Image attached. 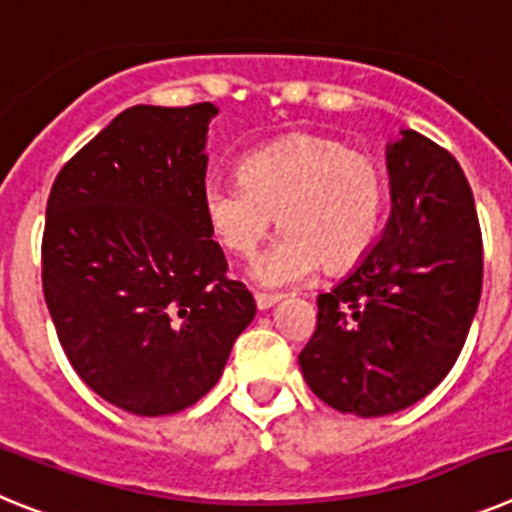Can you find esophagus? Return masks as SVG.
Listing matches in <instances>:
<instances>
[{"mask_svg":"<svg viewBox=\"0 0 512 512\" xmlns=\"http://www.w3.org/2000/svg\"><path fill=\"white\" fill-rule=\"evenodd\" d=\"M256 307H259V310H269L271 305H277L279 300H282V297L279 295H269V292H256Z\"/></svg>","mask_w":512,"mask_h":512,"instance_id":"34e87169","label":"esophagus"}]
</instances>
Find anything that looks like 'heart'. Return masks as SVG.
<instances>
[{
	"label": "heart",
	"mask_w": 512,
	"mask_h": 512,
	"mask_svg": "<svg viewBox=\"0 0 512 512\" xmlns=\"http://www.w3.org/2000/svg\"><path fill=\"white\" fill-rule=\"evenodd\" d=\"M387 184L369 153L300 133L248 153L238 179H207L202 212L217 243L241 261L259 256L274 217L284 233L259 279L289 287L315 271H343L372 248Z\"/></svg>",
	"instance_id": "heart-1"
}]
</instances>
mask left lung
Here are the masks:
<instances>
[{"mask_svg": "<svg viewBox=\"0 0 512 512\" xmlns=\"http://www.w3.org/2000/svg\"><path fill=\"white\" fill-rule=\"evenodd\" d=\"M382 241L318 295L300 369L325 405L377 418L423 400L459 359L482 295V230L459 161L402 130L387 151Z\"/></svg>", "mask_w": 512, "mask_h": 512, "instance_id": "1", "label": "left lung"}]
</instances>
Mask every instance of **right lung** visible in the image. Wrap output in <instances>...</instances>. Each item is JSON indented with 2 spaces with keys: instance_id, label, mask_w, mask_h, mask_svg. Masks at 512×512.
<instances>
[{
  "instance_id": "right-lung-1",
  "label": "right lung",
  "mask_w": 512,
  "mask_h": 512,
  "mask_svg": "<svg viewBox=\"0 0 512 512\" xmlns=\"http://www.w3.org/2000/svg\"><path fill=\"white\" fill-rule=\"evenodd\" d=\"M210 102L138 104L58 171L45 207L43 295L89 390L171 415L215 387L256 315L202 212Z\"/></svg>"
}]
</instances>
